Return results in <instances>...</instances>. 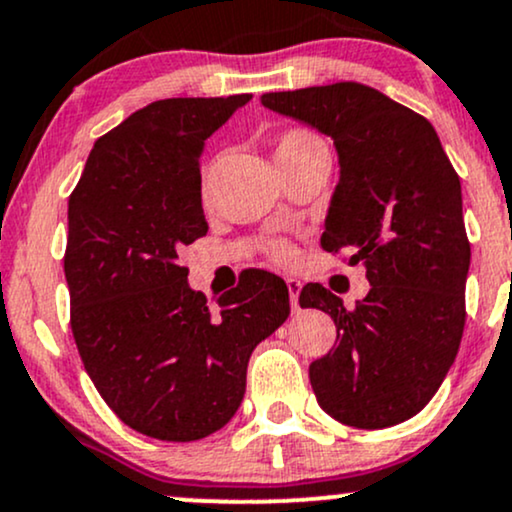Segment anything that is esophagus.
I'll use <instances>...</instances> for the list:
<instances>
[{
	"label": "esophagus",
	"mask_w": 512,
	"mask_h": 512,
	"mask_svg": "<svg viewBox=\"0 0 512 512\" xmlns=\"http://www.w3.org/2000/svg\"><path fill=\"white\" fill-rule=\"evenodd\" d=\"M287 292H290V304L292 311H299V292H302V282L297 278H287Z\"/></svg>",
	"instance_id": "esophagus-1"
}]
</instances>
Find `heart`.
Segmentation results:
<instances>
[{
	"mask_svg": "<svg viewBox=\"0 0 512 512\" xmlns=\"http://www.w3.org/2000/svg\"><path fill=\"white\" fill-rule=\"evenodd\" d=\"M318 148H326V143H323L321 136H316L314 131L309 129H287L282 131V134L275 138V146H273V155H275V162H287V160H297L302 158V155L311 153V150H318ZM270 256L278 258V261H285V258H290V246L285 242H273L268 246Z\"/></svg>",
	"mask_w": 512,
	"mask_h": 512,
	"instance_id": "heart-1",
	"label": "heart"
}]
</instances>
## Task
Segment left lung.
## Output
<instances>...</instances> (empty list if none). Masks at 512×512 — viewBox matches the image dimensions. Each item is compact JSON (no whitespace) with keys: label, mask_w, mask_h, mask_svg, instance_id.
Returning <instances> with one entry per match:
<instances>
[{"label":"left lung","mask_w":512,"mask_h":512,"mask_svg":"<svg viewBox=\"0 0 512 512\" xmlns=\"http://www.w3.org/2000/svg\"><path fill=\"white\" fill-rule=\"evenodd\" d=\"M263 107L333 138L340 162L321 246L347 249L371 290L347 309L309 282L302 309L335 321L338 345L309 366L318 405L357 429L422 412L455 362L465 328L470 242L460 177L422 114L364 83L261 95Z\"/></svg>","instance_id":"left-lung-1"}]
</instances>
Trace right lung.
Here are the masks:
<instances>
[{
	"label": "right lung",
	"instance_id": "obj_1",
	"mask_svg": "<svg viewBox=\"0 0 512 512\" xmlns=\"http://www.w3.org/2000/svg\"><path fill=\"white\" fill-rule=\"evenodd\" d=\"M249 93L150 102L95 141L69 196L71 330L102 400L160 441H198L239 410L254 347L290 316L285 280L244 270L210 309L177 251L206 237L201 153Z\"/></svg>",
	"mask_w": 512,
	"mask_h": 512
}]
</instances>
